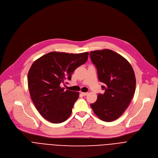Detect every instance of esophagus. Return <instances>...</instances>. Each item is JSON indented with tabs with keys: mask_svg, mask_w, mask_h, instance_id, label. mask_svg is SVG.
<instances>
[{
	"mask_svg": "<svg viewBox=\"0 0 158 158\" xmlns=\"http://www.w3.org/2000/svg\"><path fill=\"white\" fill-rule=\"evenodd\" d=\"M81 94L83 96H87V94H88V93H81Z\"/></svg>",
	"mask_w": 158,
	"mask_h": 158,
	"instance_id": "34e87169",
	"label": "esophagus"
}]
</instances>
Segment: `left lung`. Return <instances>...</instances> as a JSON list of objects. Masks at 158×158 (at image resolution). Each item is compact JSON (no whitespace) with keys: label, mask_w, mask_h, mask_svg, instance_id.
<instances>
[{"label":"left lung","mask_w":158,"mask_h":158,"mask_svg":"<svg viewBox=\"0 0 158 158\" xmlns=\"http://www.w3.org/2000/svg\"><path fill=\"white\" fill-rule=\"evenodd\" d=\"M98 71L104 94L91 104L95 114L106 122L119 118L129 105L136 90V77L131 65L122 56L110 49L89 53Z\"/></svg>","instance_id":"8db88e82"}]
</instances>
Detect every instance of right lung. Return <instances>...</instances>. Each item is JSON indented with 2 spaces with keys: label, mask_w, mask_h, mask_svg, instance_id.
Wrapping results in <instances>:
<instances>
[{
  "label": "right lung",
  "mask_w": 158,
  "mask_h": 158,
  "mask_svg": "<svg viewBox=\"0 0 158 158\" xmlns=\"http://www.w3.org/2000/svg\"><path fill=\"white\" fill-rule=\"evenodd\" d=\"M89 52L68 54L51 52L37 59L31 65L27 80L31 99L40 115L58 124L71 116L78 92L64 90L61 84L71 80L74 71L84 64Z\"/></svg>",
  "instance_id": "right-lung-1"
}]
</instances>
